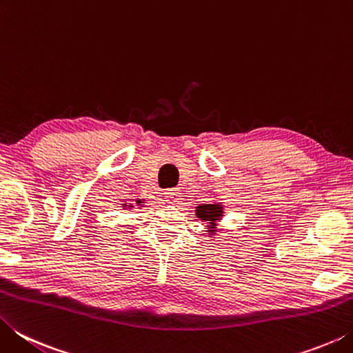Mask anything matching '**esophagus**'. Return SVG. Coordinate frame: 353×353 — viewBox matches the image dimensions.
Listing matches in <instances>:
<instances>
[{
  "label": "esophagus",
  "instance_id": "1",
  "mask_svg": "<svg viewBox=\"0 0 353 353\" xmlns=\"http://www.w3.org/2000/svg\"><path fill=\"white\" fill-rule=\"evenodd\" d=\"M165 196H166V201L171 202V204H174V202L179 201V196H181V191L177 188H170L165 191Z\"/></svg>",
  "mask_w": 353,
  "mask_h": 353
}]
</instances>
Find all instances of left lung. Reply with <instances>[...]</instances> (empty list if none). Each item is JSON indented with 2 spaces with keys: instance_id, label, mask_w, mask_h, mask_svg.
I'll return each instance as SVG.
<instances>
[{
  "instance_id": "left-lung-1",
  "label": "left lung",
  "mask_w": 353,
  "mask_h": 353,
  "mask_svg": "<svg viewBox=\"0 0 353 353\" xmlns=\"http://www.w3.org/2000/svg\"><path fill=\"white\" fill-rule=\"evenodd\" d=\"M196 216L208 221V223L212 224V234L214 232V223L223 216V207L218 205V204H204V205H199L198 210H196Z\"/></svg>"
}]
</instances>
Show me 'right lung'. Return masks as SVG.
<instances>
[{"label": "right lung", "mask_w": 353, "mask_h": 353, "mask_svg": "<svg viewBox=\"0 0 353 353\" xmlns=\"http://www.w3.org/2000/svg\"><path fill=\"white\" fill-rule=\"evenodd\" d=\"M137 204H140V201H137Z\"/></svg>", "instance_id": "1"}]
</instances>
